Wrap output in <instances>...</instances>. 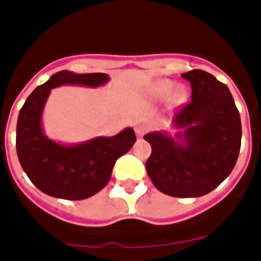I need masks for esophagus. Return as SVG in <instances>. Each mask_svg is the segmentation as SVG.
Listing matches in <instances>:
<instances>
[{"mask_svg": "<svg viewBox=\"0 0 261 261\" xmlns=\"http://www.w3.org/2000/svg\"><path fill=\"white\" fill-rule=\"evenodd\" d=\"M147 131V124H145V123H138L137 126H135V133H137V135L138 137H142V135H145V133Z\"/></svg>", "mask_w": 261, "mask_h": 261, "instance_id": "obj_1", "label": "esophagus"}]
</instances>
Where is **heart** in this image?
<instances>
[{"instance_id":"1","label":"heart","mask_w":261,"mask_h":261,"mask_svg":"<svg viewBox=\"0 0 261 261\" xmlns=\"http://www.w3.org/2000/svg\"><path fill=\"white\" fill-rule=\"evenodd\" d=\"M174 89V84L172 81H161L155 85V94H159L161 97H167L168 94L172 93V90ZM184 97V92L182 90H177L176 94H174V98L180 101Z\"/></svg>"}]
</instances>
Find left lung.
<instances>
[{
  "mask_svg": "<svg viewBox=\"0 0 261 261\" xmlns=\"http://www.w3.org/2000/svg\"><path fill=\"white\" fill-rule=\"evenodd\" d=\"M191 83V101L174 114L184 145L161 133L143 138L151 154L146 172L164 194L196 198L215 190L233 171L241 147V119L230 90L204 70L181 74Z\"/></svg>",
  "mask_w": 261,
  "mask_h": 261,
  "instance_id": "obj_1",
  "label": "left lung"
}]
</instances>
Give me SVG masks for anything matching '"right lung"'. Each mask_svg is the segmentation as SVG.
I'll list each match as a JSON object with an SVG mask.
<instances>
[{
  "instance_id": "add662e5",
  "label": "right lung",
  "mask_w": 261,
  "mask_h": 261,
  "mask_svg": "<svg viewBox=\"0 0 261 261\" xmlns=\"http://www.w3.org/2000/svg\"><path fill=\"white\" fill-rule=\"evenodd\" d=\"M108 81L104 73L74 74L62 70L39 85L20 110L16 128L18 161L30 180L44 194L67 200H81L97 194L110 181L112 168L137 141L133 128L115 137L62 146L46 138L40 118L50 90L63 84L98 87Z\"/></svg>"
}]
</instances>
